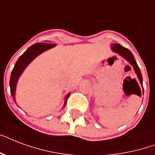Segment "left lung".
Instances as JSON below:
<instances>
[{
  "label": "left lung",
  "mask_w": 155,
  "mask_h": 155,
  "mask_svg": "<svg viewBox=\"0 0 155 155\" xmlns=\"http://www.w3.org/2000/svg\"><path fill=\"white\" fill-rule=\"evenodd\" d=\"M112 50L113 51H115L116 53H118L120 55H121L123 58H125L126 60L129 62V63L131 64V65L134 67V69L135 72L137 74V77L139 79L140 83L141 84H142V73H141V71H140L139 67L137 66V63L134 59V57L133 55V54L125 47H123L122 46H120L119 44H117V43H114V44H112Z\"/></svg>",
  "instance_id": "left-lung-1"
}]
</instances>
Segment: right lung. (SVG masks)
Returning a JSON list of instances; mask_svg holds the SVG:
<instances>
[{"label":"right lung","instance_id":"1","mask_svg":"<svg viewBox=\"0 0 155 155\" xmlns=\"http://www.w3.org/2000/svg\"><path fill=\"white\" fill-rule=\"evenodd\" d=\"M55 46V44H51V43H44V42H38V43H35V44L32 45L31 47H29L23 54L20 56V58H18L17 63H15V66L13 68L12 73H11L10 76V81H9V86H10V92L12 97L13 98V101H15V90H16V85L18 83V78L21 75V73L24 71L26 66L34 59V58L38 56L39 54L42 52L47 51V50L52 48ZM68 94L66 97L65 99V104L67 103L68 97H69Z\"/></svg>","mask_w":155,"mask_h":155}]
</instances>
